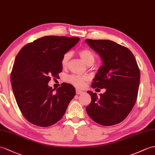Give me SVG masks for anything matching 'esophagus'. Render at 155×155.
<instances>
[{"label": "esophagus", "mask_w": 155, "mask_h": 155, "mask_svg": "<svg viewBox=\"0 0 155 155\" xmlns=\"http://www.w3.org/2000/svg\"><path fill=\"white\" fill-rule=\"evenodd\" d=\"M82 92H82V91H81V90L76 89V94H82Z\"/></svg>", "instance_id": "esophagus-1"}]
</instances>
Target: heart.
I'll return each instance as SVG.
<instances>
[{
	"instance_id": "1",
	"label": "heart",
	"mask_w": 155,
	"mask_h": 155,
	"mask_svg": "<svg viewBox=\"0 0 155 155\" xmlns=\"http://www.w3.org/2000/svg\"><path fill=\"white\" fill-rule=\"evenodd\" d=\"M78 55L80 56L82 61L88 66L92 65L95 61L94 54L92 53V51L87 48L81 49L78 51ZM71 58V52H67L65 54H64V55L62 57V59H61V65H62L63 68H67L68 67ZM88 80V78L87 77H81L74 74L70 75L67 78V81L77 88L84 87L86 82Z\"/></svg>"
}]
</instances>
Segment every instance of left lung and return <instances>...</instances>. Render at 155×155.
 <instances>
[{
	"instance_id": "8db88e82",
	"label": "left lung",
	"mask_w": 155,
	"mask_h": 155,
	"mask_svg": "<svg viewBox=\"0 0 155 155\" xmlns=\"http://www.w3.org/2000/svg\"><path fill=\"white\" fill-rule=\"evenodd\" d=\"M86 42L103 61L92 87L106 90L100 97L96 93L87 92L92 100L86 107V112L100 125L117 124L127 117L137 98L140 82L138 64L130 50L116 42L90 39Z\"/></svg>"
}]
</instances>
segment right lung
I'll return each mask as SVG.
<instances>
[{
  "label": "right lung",
  "mask_w": 155,
  "mask_h": 155,
  "mask_svg": "<svg viewBox=\"0 0 155 155\" xmlns=\"http://www.w3.org/2000/svg\"><path fill=\"white\" fill-rule=\"evenodd\" d=\"M79 38L48 35L24 45L18 54L10 74L16 101L23 116L39 127L59 121L75 96V89L64 83L54 94L51 78L62 72L61 59Z\"/></svg>",
  "instance_id": "right-lung-1"
}]
</instances>
